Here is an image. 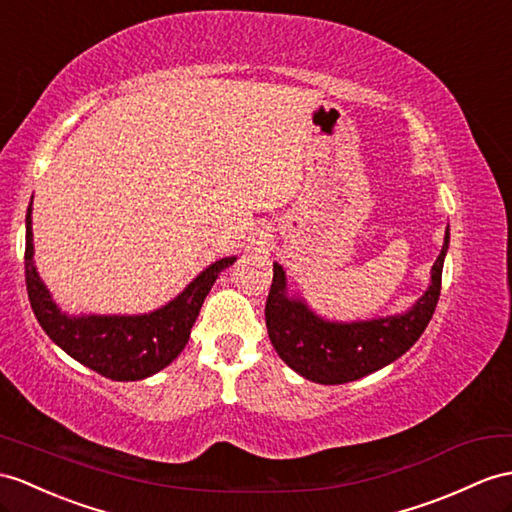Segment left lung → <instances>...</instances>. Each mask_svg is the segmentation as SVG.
Returning a JSON list of instances; mask_svg holds the SVG:
<instances>
[{"mask_svg":"<svg viewBox=\"0 0 512 512\" xmlns=\"http://www.w3.org/2000/svg\"><path fill=\"white\" fill-rule=\"evenodd\" d=\"M450 247V226L439 258L430 269V284L404 313L332 321L317 315L299 293H289L282 265L273 263V282L265 306L269 339L278 356L299 376L317 384H345L378 371L417 343L434 315L441 295L443 263Z\"/></svg>","mask_w":512,"mask_h":512,"instance_id":"1","label":"left lung"}]
</instances>
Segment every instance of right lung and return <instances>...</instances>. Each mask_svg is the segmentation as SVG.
<instances>
[{
    "mask_svg": "<svg viewBox=\"0 0 512 512\" xmlns=\"http://www.w3.org/2000/svg\"><path fill=\"white\" fill-rule=\"evenodd\" d=\"M32 202L26 215V286L41 328L60 350L104 378L134 382L173 363L189 343L206 295L236 256L208 265L186 289L156 310L141 315H69L54 302L34 265Z\"/></svg>",
    "mask_w": 512,
    "mask_h": 512,
    "instance_id": "add662e5",
    "label": "right lung"
}]
</instances>
